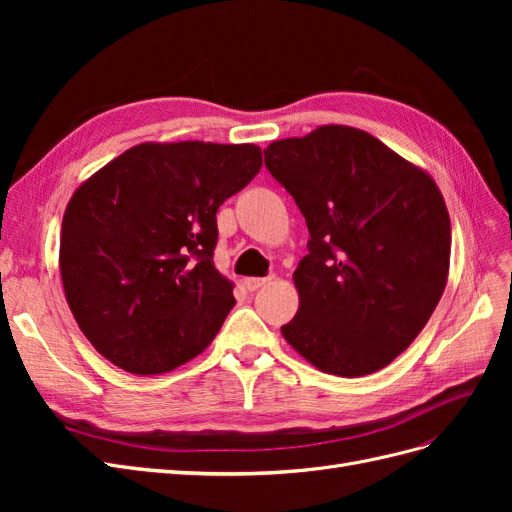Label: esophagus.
<instances>
[{"label": "esophagus", "instance_id": "esophagus-1", "mask_svg": "<svg viewBox=\"0 0 512 512\" xmlns=\"http://www.w3.org/2000/svg\"><path fill=\"white\" fill-rule=\"evenodd\" d=\"M269 282V277H245L243 280V286L250 290V292H254V290H258V288H262Z\"/></svg>", "mask_w": 512, "mask_h": 512}]
</instances>
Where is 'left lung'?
Here are the masks:
<instances>
[{
	"label": "left lung",
	"mask_w": 512,
	"mask_h": 512,
	"mask_svg": "<svg viewBox=\"0 0 512 512\" xmlns=\"http://www.w3.org/2000/svg\"><path fill=\"white\" fill-rule=\"evenodd\" d=\"M265 166L309 230L292 275L299 312L282 335L327 374H374L414 342L444 292L451 220L438 185L348 126L275 141Z\"/></svg>",
	"instance_id": "left-lung-1"
}]
</instances>
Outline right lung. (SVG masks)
I'll list each match as a JSON object with an SVG mask.
<instances>
[{"label": "right lung", "mask_w": 512, "mask_h": 512, "mask_svg": "<svg viewBox=\"0 0 512 512\" xmlns=\"http://www.w3.org/2000/svg\"><path fill=\"white\" fill-rule=\"evenodd\" d=\"M260 166L256 145L143 143L74 192L61 282L83 335L113 365L164 374L218 335L235 284L213 265L215 213Z\"/></svg>", "instance_id": "right-lung-1"}]
</instances>
